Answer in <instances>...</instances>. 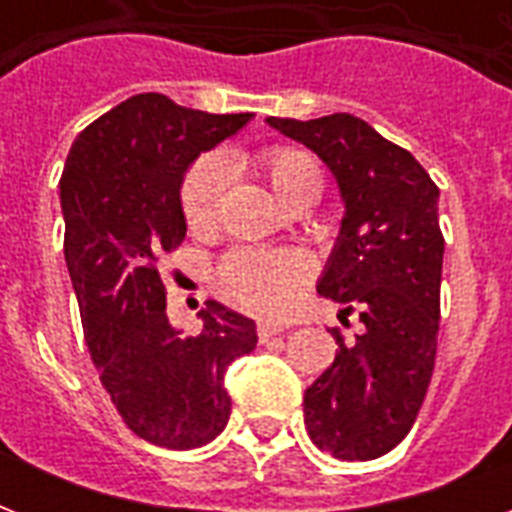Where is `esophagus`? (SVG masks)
<instances>
[{
  "label": "esophagus",
  "mask_w": 512,
  "mask_h": 512,
  "mask_svg": "<svg viewBox=\"0 0 512 512\" xmlns=\"http://www.w3.org/2000/svg\"><path fill=\"white\" fill-rule=\"evenodd\" d=\"M276 335H284V327L271 324V321H260L257 324V337H260V342H271Z\"/></svg>",
  "instance_id": "1"
}]
</instances>
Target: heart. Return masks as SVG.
<instances>
[{
	"label": "heart",
	"instance_id": "heart-1",
	"mask_svg": "<svg viewBox=\"0 0 512 512\" xmlns=\"http://www.w3.org/2000/svg\"><path fill=\"white\" fill-rule=\"evenodd\" d=\"M247 167L263 180L281 207H311L324 188L319 159L297 146H271L249 156ZM223 191V170L212 159H201L185 172L180 185V209L191 231H207L215 220L217 199ZM308 276L300 252H260L239 249L220 265V287L233 303L252 313H281L295 289Z\"/></svg>",
	"mask_w": 512,
	"mask_h": 512
}]
</instances>
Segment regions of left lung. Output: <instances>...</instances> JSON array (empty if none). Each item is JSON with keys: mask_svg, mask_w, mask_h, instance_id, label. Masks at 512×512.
<instances>
[{"mask_svg": "<svg viewBox=\"0 0 512 512\" xmlns=\"http://www.w3.org/2000/svg\"><path fill=\"white\" fill-rule=\"evenodd\" d=\"M281 135L327 164L345 217L319 295L356 316V340L305 390V430L337 460H377L412 430L436 366L444 233L438 185L406 148L364 119L332 114L297 122L268 116Z\"/></svg>", "mask_w": 512, "mask_h": 512, "instance_id": "obj_1", "label": "left lung"}]
</instances>
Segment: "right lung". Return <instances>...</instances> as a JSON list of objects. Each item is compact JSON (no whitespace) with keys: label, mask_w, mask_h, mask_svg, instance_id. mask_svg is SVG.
I'll list each match as a JSON object with an SVG mask.
<instances>
[{"label":"right lung","mask_w":512,"mask_h":512,"mask_svg":"<svg viewBox=\"0 0 512 512\" xmlns=\"http://www.w3.org/2000/svg\"><path fill=\"white\" fill-rule=\"evenodd\" d=\"M249 119L132 95L79 132L60 177L63 252L92 364L124 425L164 449L223 433L225 372L257 345L255 321L217 300L201 308L199 335L172 327L159 273V257L185 239V170Z\"/></svg>","instance_id":"1"}]
</instances>
